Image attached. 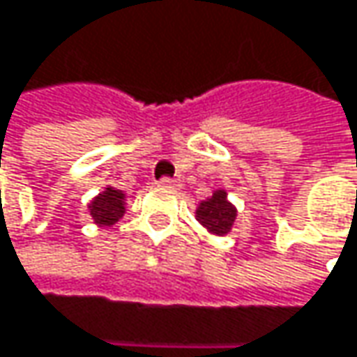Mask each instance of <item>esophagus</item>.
<instances>
[{
	"instance_id": "esophagus-1",
	"label": "esophagus",
	"mask_w": 357,
	"mask_h": 357,
	"mask_svg": "<svg viewBox=\"0 0 357 357\" xmlns=\"http://www.w3.org/2000/svg\"><path fill=\"white\" fill-rule=\"evenodd\" d=\"M159 185H161V188H167V190H179V188H181V183H179L178 179L172 178H161L159 179Z\"/></svg>"
}]
</instances>
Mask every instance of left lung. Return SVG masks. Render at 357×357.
I'll list each match as a JSON object with an SVG mask.
<instances>
[{
	"instance_id": "1",
	"label": "left lung",
	"mask_w": 357,
	"mask_h": 357,
	"mask_svg": "<svg viewBox=\"0 0 357 357\" xmlns=\"http://www.w3.org/2000/svg\"><path fill=\"white\" fill-rule=\"evenodd\" d=\"M237 218V208L229 202L225 190L212 192L211 198L202 200L196 208V220L212 235L225 237L231 233Z\"/></svg>"
}]
</instances>
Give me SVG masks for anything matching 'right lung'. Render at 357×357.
Wrapping results in <instances>:
<instances>
[{
    "label": "right lung",
    "mask_w": 357,
    "mask_h": 357,
    "mask_svg": "<svg viewBox=\"0 0 357 357\" xmlns=\"http://www.w3.org/2000/svg\"><path fill=\"white\" fill-rule=\"evenodd\" d=\"M124 200H126V196L122 190L106 188L102 194H98L89 202V214H91L93 222L102 225V227H110L114 222H118V218H122L126 212Z\"/></svg>",
    "instance_id": "add662e5"
}]
</instances>
